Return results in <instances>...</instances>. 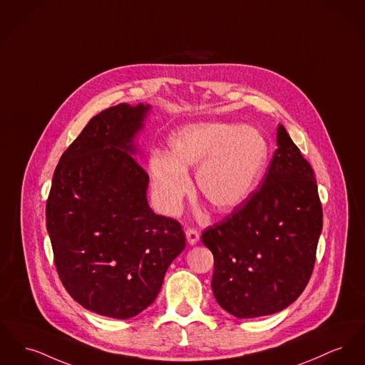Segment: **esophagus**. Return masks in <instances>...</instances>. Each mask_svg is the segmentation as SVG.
I'll list each match as a JSON object with an SVG mask.
<instances>
[{"label": "esophagus", "instance_id": "1", "mask_svg": "<svg viewBox=\"0 0 365 365\" xmlns=\"http://www.w3.org/2000/svg\"><path fill=\"white\" fill-rule=\"evenodd\" d=\"M186 240H187V242L190 244V245H195L197 242H198V240H200V233L195 230V229H187L186 230Z\"/></svg>", "mask_w": 365, "mask_h": 365}]
</instances>
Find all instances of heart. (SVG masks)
Here are the masks:
<instances>
[{
    "instance_id": "b5f03b06",
    "label": "heart",
    "mask_w": 365,
    "mask_h": 365,
    "mask_svg": "<svg viewBox=\"0 0 365 365\" xmlns=\"http://www.w3.org/2000/svg\"><path fill=\"white\" fill-rule=\"evenodd\" d=\"M269 155L264 136L255 128L230 123H195L176 129L170 154L150 157L153 189L160 208L176 214L190 190L187 172L197 164L201 195L217 211L227 212L248 200Z\"/></svg>"
}]
</instances>
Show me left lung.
I'll list each match as a JSON object with an SVG mask.
<instances>
[{"label":"left lung","mask_w":365,"mask_h":365,"mask_svg":"<svg viewBox=\"0 0 365 365\" xmlns=\"http://www.w3.org/2000/svg\"><path fill=\"white\" fill-rule=\"evenodd\" d=\"M322 208L310 164L281 124L262 187L201 236L214 254L212 291L237 319L279 313L313 273Z\"/></svg>","instance_id":"left-lung-1"}]
</instances>
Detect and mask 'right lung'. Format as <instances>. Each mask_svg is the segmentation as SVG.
Segmentation results:
<instances>
[{
	"instance_id": "obj_1",
	"label": "right lung",
	"mask_w": 365,
	"mask_h": 365,
	"mask_svg": "<svg viewBox=\"0 0 365 365\" xmlns=\"http://www.w3.org/2000/svg\"><path fill=\"white\" fill-rule=\"evenodd\" d=\"M149 110L120 103L91 118L59 160L45 211L66 291L120 320L150 306L186 245L180 223L149 207V175L133 158Z\"/></svg>"
}]
</instances>
